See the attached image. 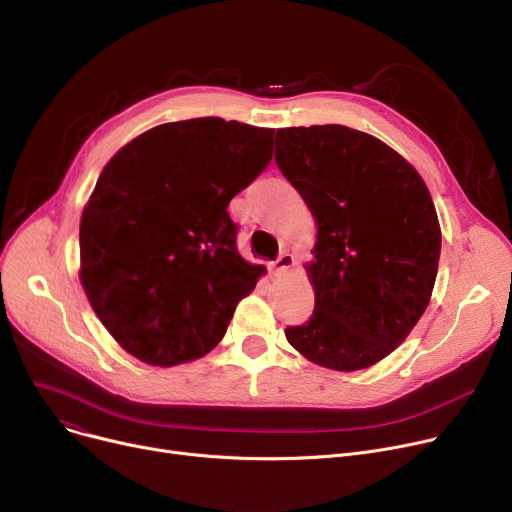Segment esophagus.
Masks as SVG:
<instances>
[{
  "label": "esophagus",
  "mask_w": 512,
  "mask_h": 512,
  "mask_svg": "<svg viewBox=\"0 0 512 512\" xmlns=\"http://www.w3.org/2000/svg\"><path fill=\"white\" fill-rule=\"evenodd\" d=\"M292 263H294L292 253L284 251V253H280V255H278V259L274 261V267H276V272H278V274H282V272H286V270H288V267H292Z\"/></svg>",
  "instance_id": "1"
}]
</instances>
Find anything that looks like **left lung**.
I'll return each mask as SVG.
<instances>
[{
    "instance_id": "left-lung-1",
    "label": "left lung",
    "mask_w": 512,
    "mask_h": 512,
    "mask_svg": "<svg viewBox=\"0 0 512 512\" xmlns=\"http://www.w3.org/2000/svg\"><path fill=\"white\" fill-rule=\"evenodd\" d=\"M276 164L317 222L315 309L286 338L321 367H371L432 297L442 234L427 186L386 143L340 124L280 128Z\"/></svg>"
}]
</instances>
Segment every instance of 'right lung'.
Returning a JSON list of instances; mask_svg holds the SVG:
<instances>
[{"mask_svg":"<svg viewBox=\"0 0 512 512\" xmlns=\"http://www.w3.org/2000/svg\"><path fill=\"white\" fill-rule=\"evenodd\" d=\"M272 128L159 124L103 168L80 218V282L118 344L172 367L218 344L263 265L236 249L228 203L272 159Z\"/></svg>","mask_w":512,"mask_h":512,"instance_id":"right-lung-1","label":"right lung"}]
</instances>
